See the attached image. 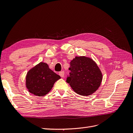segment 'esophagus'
<instances>
[{"label":"esophagus","mask_w":133,"mask_h":133,"mask_svg":"<svg viewBox=\"0 0 133 133\" xmlns=\"http://www.w3.org/2000/svg\"><path fill=\"white\" fill-rule=\"evenodd\" d=\"M59 75L61 76L62 78H63V77H64V72L63 71H60L59 72Z\"/></svg>","instance_id":"34e87169"}]
</instances>
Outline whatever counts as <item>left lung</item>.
Segmentation results:
<instances>
[{
  "label": "left lung",
  "instance_id": "obj_1",
  "mask_svg": "<svg viewBox=\"0 0 133 133\" xmlns=\"http://www.w3.org/2000/svg\"><path fill=\"white\" fill-rule=\"evenodd\" d=\"M69 70L71 72L66 82L78 94L90 95L100 86L103 74L91 58L85 56H76L71 61Z\"/></svg>",
  "mask_w": 133,
  "mask_h": 133
}]
</instances>
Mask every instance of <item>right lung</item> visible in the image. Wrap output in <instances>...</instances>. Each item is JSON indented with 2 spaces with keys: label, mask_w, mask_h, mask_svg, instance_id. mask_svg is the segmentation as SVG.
Masks as SVG:
<instances>
[{
  "label": "right lung",
  "mask_w": 133,
  "mask_h": 133,
  "mask_svg": "<svg viewBox=\"0 0 133 133\" xmlns=\"http://www.w3.org/2000/svg\"><path fill=\"white\" fill-rule=\"evenodd\" d=\"M60 78L46 63L41 62L28 71L25 85L30 93L43 96L50 92L54 83Z\"/></svg>",
  "instance_id": "right-lung-1"
}]
</instances>
